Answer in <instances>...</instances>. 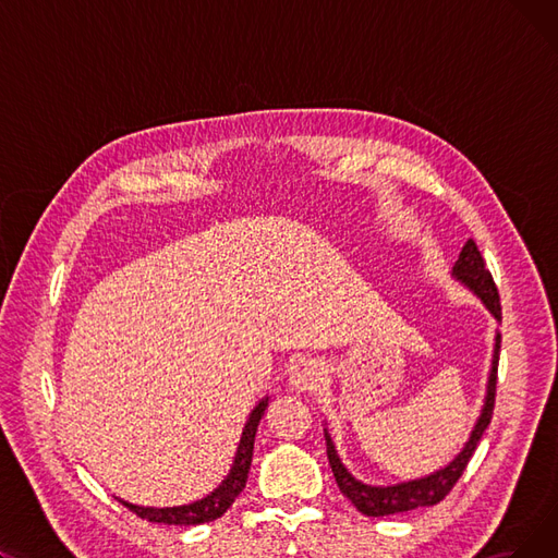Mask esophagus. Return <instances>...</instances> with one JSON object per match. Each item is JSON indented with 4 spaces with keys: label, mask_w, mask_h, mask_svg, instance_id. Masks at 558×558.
Wrapping results in <instances>:
<instances>
[{
    "label": "esophagus",
    "mask_w": 558,
    "mask_h": 558,
    "mask_svg": "<svg viewBox=\"0 0 558 558\" xmlns=\"http://www.w3.org/2000/svg\"><path fill=\"white\" fill-rule=\"evenodd\" d=\"M324 385V368L316 360H301L289 373V387L296 391H316Z\"/></svg>",
    "instance_id": "esophagus-1"
}]
</instances>
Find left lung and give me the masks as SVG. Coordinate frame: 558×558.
<instances>
[{"instance_id":"left-lung-1","label":"left lung","mask_w":558,"mask_h":558,"mask_svg":"<svg viewBox=\"0 0 558 558\" xmlns=\"http://www.w3.org/2000/svg\"><path fill=\"white\" fill-rule=\"evenodd\" d=\"M452 276L457 280H461L468 289L475 291V294L484 301V305L488 307V312L502 320V307H500V294H497L495 280L490 276V271L486 269V262L477 248V244L473 240H468L465 246L459 253V259L454 262ZM497 362H500V335L495 337V353H493V366H490V375H488V389H486V400H484V409L482 416L468 438L465 448L459 452V457L436 471L434 475H427L423 480H414V482H402L396 486H368L357 482L353 475H350L341 459L337 457L332 438L326 432V444H328V459L332 465V473L337 480V486L341 488V493L348 497L350 502L357 507V511H362L364 515L371 518H379V515H393V513H404V511H414L418 507H432L438 505L441 500H446V495L454 488V484L459 482V477L463 475L468 461L475 454L477 444L482 441L484 429L490 425L493 418V407H495V385H497Z\"/></svg>"}]
</instances>
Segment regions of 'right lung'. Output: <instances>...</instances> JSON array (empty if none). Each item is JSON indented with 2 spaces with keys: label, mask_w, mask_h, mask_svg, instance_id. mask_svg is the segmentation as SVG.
<instances>
[{
  "label": "right lung",
  "mask_w": 558,
  "mask_h": 558,
  "mask_svg": "<svg viewBox=\"0 0 558 558\" xmlns=\"http://www.w3.org/2000/svg\"><path fill=\"white\" fill-rule=\"evenodd\" d=\"M267 400H262L246 421V427L242 432V441L238 448V454H234V463L230 468L228 477L221 482V486L210 493L203 500L194 502V505H185V507H171V509H151V507H135L129 502H122L129 511H133L137 518H144L149 522H162V524H201V522H213L217 518H221L230 505L234 502L248 480V471H251V461H253V446H255V432L257 425L264 416V409H267Z\"/></svg>",
  "instance_id": "right-lung-1"
}]
</instances>
